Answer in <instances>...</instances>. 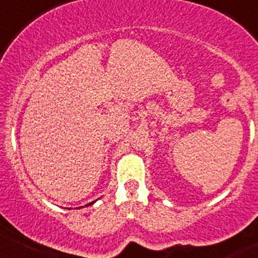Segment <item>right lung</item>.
I'll list each match as a JSON object with an SVG mask.
<instances>
[{
  "mask_svg": "<svg viewBox=\"0 0 258 258\" xmlns=\"http://www.w3.org/2000/svg\"><path fill=\"white\" fill-rule=\"evenodd\" d=\"M95 202H96V201H94V202H91V203H89V204H86V206H85V207H89V206H91V204H94V203H95ZM70 209H71V208H70ZM78 209H79V208H78Z\"/></svg>",
  "mask_w": 258,
  "mask_h": 258,
  "instance_id": "add662e5",
  "label": "right lung"
}]
</instances>
